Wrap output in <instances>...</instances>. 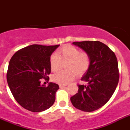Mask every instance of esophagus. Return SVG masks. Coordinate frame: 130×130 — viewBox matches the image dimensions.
<instances>
[{
    "instance_id": "obj_1",
    "label": "esophagus",
    "mask_w": 130,
    "mask_h": 130,
    "mask_svg": "<svg viewBox=\"0 0 130 130\" xmlns=\"http://www.w3.org/2000/svg\"><path fill=\"white\" fill-rule=\"evenodd\" d=\"M59 86L60 88H63V87H66V85H61V84H60V85Z\"/></svg>"
}]
</instances>
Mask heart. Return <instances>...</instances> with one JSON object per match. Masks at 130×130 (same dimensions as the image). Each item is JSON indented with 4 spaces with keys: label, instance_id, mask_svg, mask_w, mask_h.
Wrapping results in <instances>:
<instances>
[{
    "label": "heart",
    "instance_id": "b5f03b06",
    "mask_svg": "<svg viewBox=\"0 0 130 130\" xmlns=\"http://www.w3.org/2000/svg\"><path fill=\"white\" fill-rule=\"evenodd\" d=\"M62 61H68L66 71L57 72L53 76V80L61 85H67L77 77L85 73L90 65V57L85 52H80L72 45H65L53 53L50 59V65L52 71H57L61 67Z\"/></svg>",
    "mask_w": 130,
    "mask_h": 130
}]
</instances>
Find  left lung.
<instances>
[{"label": "left lung", "instance_id": "8db88e82", "mask_svg": "<svg viewBox=\"0 0 130 130\" xmlns=\"http://www.w3.org/2000/svg\"><path fill=\"white\" fill-rule=\"evenodd\" d=\"M89 55L90 65L81 78L85 85H78V93L71 97L76 108L92 112L100 108L110 100L119 81V71L115 53L99 41H75Z\"/></svg>", "mask_w": 130, "mask_h": 130}]
</instances>
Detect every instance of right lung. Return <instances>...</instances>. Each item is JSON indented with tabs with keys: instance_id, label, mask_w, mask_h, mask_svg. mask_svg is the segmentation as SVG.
I'll list each match as a JSON object with an SVG mask.
<instances>
[{
	"instance_id": "add662e5",
	"label": "right lung",
	"mask_w": 130,
	"mask_h": 130,
	"mask_svg": "<svg viewBox=\"0 0 130 130\" xmlns=\"http://www.w3.org/2000/svg\"><path fill=\"white\" fill-rule=\"evenodd\" d=\"M59 45L34 44L18 50L10 60L6 78L15 100L24 108L34 112L48 109L55 100L56 83L41 85L51 73L50 57Z\"/></svg>"
}]
</instances>
